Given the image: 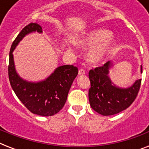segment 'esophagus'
<instances>
[{
  "instance_id": "obj_1",
  "label": "esophagus",
  "mask_w": 149,
  "mask_h": 149,
  "mask_svg": "<svg viewBox=\"0 0 149 149\" xmlns=\"http://www.w3.org/2000/svg\"><path fill=\"white\" fill-rule=\"evenodd\" d=\"M85 73H86V71H85L84 69H80V70H79V76H81V75H85Z\"/></svg>"
}]
</instances>
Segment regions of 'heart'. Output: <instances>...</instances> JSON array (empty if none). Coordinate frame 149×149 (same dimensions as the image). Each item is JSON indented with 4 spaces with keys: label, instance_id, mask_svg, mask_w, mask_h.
<instances>
[{
    "label": "heart",
    "instance_id": "b5f03b06",
    "mask_svg": "<svg viewBox=\"0 0 149 149\" xmlns=\"http://www.w3.org/2000/svg\"><path fill=\"white\" fill-rule=\"evenodd\" d=\"M110 36L111 32L107 30L93 29L84 32L75 43L79 46L94 45L87 52V59L93 64H99L106 60L115 49L116 40Z\"/></svg>",
    "mask_w": 149,
    "mask_h": 149
}]
</instances>
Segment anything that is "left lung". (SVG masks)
Wrapping results in <instances>:
<instances>
[{
  "label": "left lung",
  "mask_w": 149,
  "mask_h": 149,
  "mask_svg": "<svg viewBox=\"0 0 149 149\" xmlns=\"http://www.w3.org/2000/svg\"><path fill=\"white\" fill-rule=\"evenodd\" d=\"M113 66V62L109 61L101 67L89 72L90 104L96 112L104 116L113 115L127 109L136 98L141 86V79H136L132 86L126 88L115 85L109 77ZM140 70L141 73V65Z\"/></svg>",
  "instance_id": "1"
}]
</instances>
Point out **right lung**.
Segmentation results:
<instances>
[{
	"mask_svg": "<svg viewBox=\"0 0 149 149\" xmlns=\"http://www.w3.org/2000/svg\"><path fill=\"white\" fill-rule=\"evenodd\" d=\"M42 33L39 24L31 23L22 29L13 42L9 54L8 76L10 86L17 98L31 113L40 116H52L63 108L78 69L72 65H60L43 80L28 81L20 77L15 68L13 52L29 34Z\"/></svg>",
	"mask_w": 149,
	"mask_h": 149,
	"instance_id": "1",
	"label": "right lung"
}]
</instances>
